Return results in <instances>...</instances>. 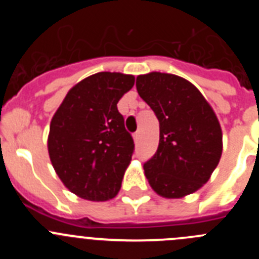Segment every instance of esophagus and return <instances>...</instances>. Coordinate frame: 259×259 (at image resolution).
Returning <instances> with one entry per match:
<instances>
[{
  "instance_id": "34e87169",
  "label": "esophagus",
  "mask_w": 259,
  "mask_h": 259,
  "mask_svg": "<svg viewBox=\"0 0 259 259\" xmlns=\"http://www.w3.org/2000/svg\"><path fill=\"white\" fill-rule=\"evenodd\" d=\"M140 137H141L140 132H136V134H134V140H135V143H139V141H140Z\"/></svg>"
}]
</instances>
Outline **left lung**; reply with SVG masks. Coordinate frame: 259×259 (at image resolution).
Listing matches in <instances>:
<instances>
[{
	"label": "left lung",
	"instance_id": "obj_1",
	"mask_svg": "<svg viewBox=\"0 0 259 259\" xmlns=\"http://www.w3.org/2000/svg\"><path fill=\"white\" fill-rule=\"evenodd\" d=\"M136 88L159 120L158 149L144 164L150 187L164 198L194 193L222 157L223 135L214 110L191 81L178 75H139Z\"/></svg>",
	"mask_w": 259,
	"mask_h": 259
}]
</instances>
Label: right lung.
<instances>
[{
    "label": "right lung",
    "mask_w": 259,
    "mask_h": 259,
    "mask_svg": "<svg viewBox=\"0 0 259 259\" xmlns=\"http://www.w3.org/2000/svg\"><path fill=\"white\" fill-rule=\"evenodd\" d=\"M134 84V75H91L68 91L53 115L48 136L50 161L77 197L107 201L120 189L135 144L116 104Z\"/></svg>",
    "instance_id": "right-lung-1"
}]
</instances>
